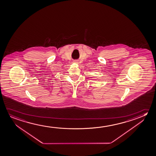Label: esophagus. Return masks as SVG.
<instances>
[{"label":"esophagus","instance_id":"1","mask_svg":"<svg viewBox=\"0 0 156 156\" xmlns=\"http://www.w3.org/2000/svg\"><path fill=\"white\" fill-rule=\"evenodd\" d=\"M74 63H78V62L77 61H74Z\"/></svg>","mask_w":156,"mask_h":156}]
</instances>
